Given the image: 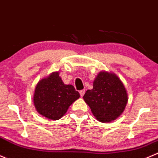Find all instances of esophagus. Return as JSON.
Wrapping results in <instances>:
<instances>
[{
    "instance_id": "1",
    "label": "esophagus",
    "mask_w": 158,
    "mask_h": 158,
    "mask_svg": "<svg viewBox=\"0 0 158 158\" xmlns=\"http://www.w3.org/2000/svg\"><path fill=\"white\" fill-rule=\"evenodd\" d=\"M84 94H85V90H80V95H81V97H83L84 95Z\"/></svg>"
}]
</instances>
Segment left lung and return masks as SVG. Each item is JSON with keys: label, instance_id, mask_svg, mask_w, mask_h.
Returning <instances> with one entry per match:
<instances>
[{"label": "left lung", "instance_id": "obj_1", "mask_svg": "<svg viewBox=\"0 0 158 158\" xmlns=\"http://www.w3.org/2000/svg\"><path fill=\"white\" fill-rule=\"evenodd\" d=\"M84 100L98 121L109 123L123 113L128 94L116 74L100 71L94 81L92 90H87L84 95Z\"/></svg>", "mask_w": 158, "mask_h": 158}]
</instances>
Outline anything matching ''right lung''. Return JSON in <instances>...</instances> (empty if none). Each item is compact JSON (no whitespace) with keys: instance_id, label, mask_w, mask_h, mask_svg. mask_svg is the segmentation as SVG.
Here are the masks:
<instances>
[{"instance_id":"obj_1","label":"right lung","mask_w":158,"mask_h":158,"mask_svg":"<svg viewBox=\"0 0 158 158\" xmlns=\"http://www.w3.org/2000/svg\"><path fill=\"white\" fill-rule=\"evenodd\" d=\"M80 97L74 86L64 84L59 72H52L38 82L33 95V103L40 114L51 120L63 116L68 107Z\"/></svg>"}]
</instances>
